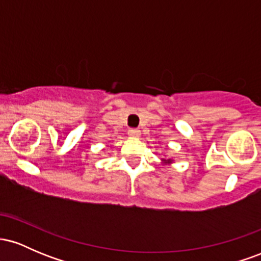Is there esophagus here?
I'll return each mask as SVG.
<instances>
[{
  "label": "esophagus",
  "instance_id": "esophagus-1",
  "mask_svg": "<svg viewBox=\"0 0 261 261\" xmlns=\"http://www.w3.org/2000/svg\"><path fill=\"white\" fill-rule=\"evenodd\" d=\"M128 135H130L131 137H139L141 135V131L139 128H130V130H128Z\"/></svg>",
  "mask_w": 261,
  "mask_h": 261
}]
</instances>
